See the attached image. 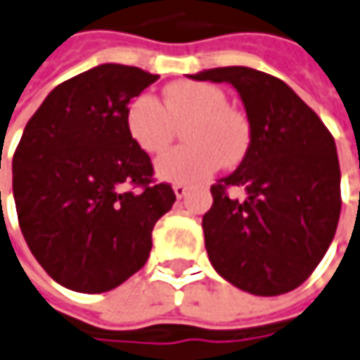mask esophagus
I'll return each mask as SVG.
<instances>
[{
    "label": "esophagus",
    "instance_id": "34e87169",
    "mask_svg": "<svg viewBox=\"0 0 360 360\" xmlns=\"http://www.w3.org/2000/svg\"><path fill=\"white\" fill-rule=\"evenodd\" d=\"M172 190H174V194L178 200H182V198H186V194H188V186H184V184H174V188H172Z\"/></svg>",
    "mask_w": 360,
    "mask_h": 360
}]
</instances>
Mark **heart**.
Masks as SVG:
<instances>
[{
  "label": "heart",
  "instance_id": "heart-1",
  "mask_svg": "<svg viewBox=\"0 0 360 360\" xmlns=\"http://www.w3.org/2000/svg\"><path fill=\"white\" fill-rule=\"evenodd\" d=\"M184 127L188 147L162 155L155 172L165 182L195 184L219 166L235 165L249 145L245 119L227 108V98L213 86L176 82L165 90L162 105L150 94H139L125 111L129 137L148 155L162 153L174 137V127Z\"/></svg>",
  "mask_w": 360,
  "mask_h": 360
}]
</instances>
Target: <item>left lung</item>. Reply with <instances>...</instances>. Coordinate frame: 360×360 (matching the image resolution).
Masks as SVG:
<instances>
[{
    "label": "left lung",
    "instance_id": "1",
    "mask_svg": "<svg viewBox=\"0 0 360 360\" xmlns=\"http://www.w3.org/2000/svg\"><path fill=\"white\" fill-rule=\"evenodd\" d=\"M239 91L251 143L233 174L212 186L204 237L213 269L255 296L298 288L335 237L341 170L335 141L316 111L278 78L247 66L190 76ZM243 187L245 200L226 188Z\"/></svg>",
    "mask_w": 360,
    "mask_h": 360
}]
</instances>
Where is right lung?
<instances>
[{
	"label": "right lung",
	"mask_w": 360,
	"mask_h": 360,
	"mask_svg": "<svg viewBox=\"0 0 360 360\" xmlns=\"http://www.w3.org/2000/svg\"><path fill=\"white\" fill-rule=\"evenodd\" d=\"M158 80L125 64H100L46 96L13 155V198L25 241L60 286L117 288L145 266L153 227L176 195L129 137L125 111Z\"/></svg>",
	"instance_id": "right-lung-1"
}]
</instances>
